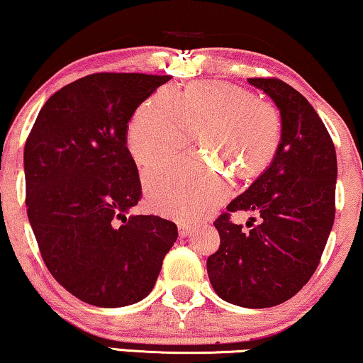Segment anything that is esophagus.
Listing matches in <instances>:
<instances>
[{
  "label": "esophagus",
  "instance_id": "esophagus-1",
  "mask_svg": "<svg viewBox=\"0 0 363 363\" xmlns=\"http://www.w3.org/2000/svg\"><path fill=\"white\" fill-rule=\"evenodd\" d=\"M194 233V228L187 226V224H179V236L181 238H187Z\"/></svg>",
  "mask_w": 363,
  "mask_h": 363
}]
</instances>
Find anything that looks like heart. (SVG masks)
Returning a JSON list of instances; mask_svg holds the SVG:
<instances>
[{
    "mask_svg": "<svg viewBox=\"0 0 363 363\" xmlns=\"http://www.w3.org/2000/svg\"><path fill=\"white\" fill-rule=\"evenodd\" d=\"M192 132L213 160L174 159L144 174L150 208L182 221L201 218L228 199L231 179L223 167L238 177H253L273 162L281 116L273 104L236 85L203 82L181 94L160 90L132 116L127 147L137 164L149 166L186 147Z\"/></svg>",
    "mask_w": 363,
    "mask_h": 363,
    "instance_id": "obj_1",
    "label": "heart"
}]
</instances>
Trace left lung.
I'll list each match as a JSON object with an SVG mask.
<instances>
[{"label":"left lung","mask_w":363,"mask_h":363,"mask_svg":"<svg viewBox=\"0 0 363 363\" xmlns=\"http://www.w3.org/2000/svg\"><path fill=\"white\" fill-rule=\"evenodd\" d=\"M247 82L277 104L281 142L269 167L214 221L221 245L208 258V274L228 303L269 308L295 296L320 263L335 219L337 154L300 91L278 79ZM240 210L259 213L260 224L233 223L230 213Z\"/></svg>","instance_id":"obj_1"}]
</instances>
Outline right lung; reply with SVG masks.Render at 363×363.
I'll list each match as a JSON object with an SVG mask.
<instances>
[{
    "label": "right lung",
    "mask_w": 363,
    "mask_h": 363,
    "mask_svg": "<svg viewBox=\"0 0 363 363\" xmlns=\"http://www.w3.org/2000/svg\"><path fill=\"white\" fill-rule=\"evenodd\" d=\"M169 75L94 73L55 91L25 144L26 213L53 278L89 305L118 308L152 291L177 226L127 216L142 197L128 121Z\"/></svg>",
    "instance_id": "add662e5"
}]
</instances>
